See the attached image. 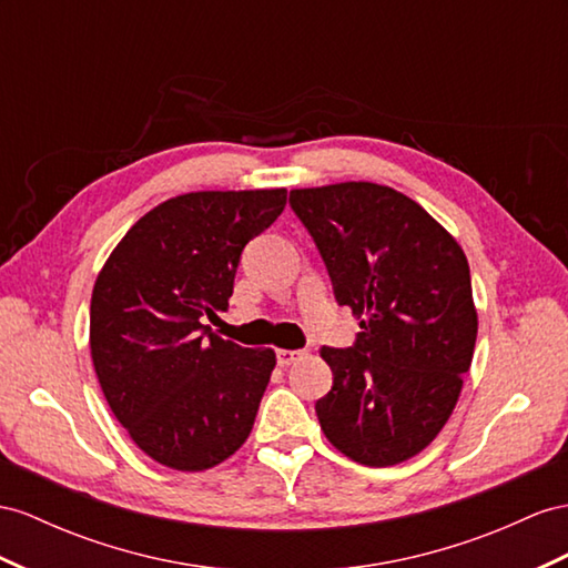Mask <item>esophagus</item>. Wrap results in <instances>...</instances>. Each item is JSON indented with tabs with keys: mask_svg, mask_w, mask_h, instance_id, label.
<instances>
[{
	"mask_svg": "<svg viewBox=\"0 0 568 568\" xmlns=\"http://www.w3.org/2000/svg\"><path fill=\"white\" fill-rule=\"evenodd\" d=\"M275 355H278L281 367H290V365H295L297 359L304 357V351H285V347H281V351H275Z\"/></svg>",
	"mask_w": 568,
	"mask_h": 568,
	"instance_id": "obj_1",
	"label": "esophagus"
}]
</instances>
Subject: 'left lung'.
Returning <instances> with one entry per match:
<instances>
[{
    "label": "left lung",
    "instance_id": "8db88e82",
    "mask_svg": "<svg viewBox=\"0 0 568 568\" xmlns=\"http://www.w3.org/2000/svg\"><path fill=\"white\" fill-rule=\"evenodd\" d=\"M336 300L359 318L355 347H322L333 388L318 425L343 456L388 468L425 450L454 413L477 341L460 244L417 201L374 182L293 189Z\"/></svg>",
    "mask_w": 568,
    "mask_h": 568
}]
</instances>
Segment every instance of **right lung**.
<instances>
[{
  "label": "right lung",
  "instance_id": "obj_1",
  "mask_svg": "<svg viewBox=\"0 0 568 568\" xmlns=\"http://www.w3.org/2000/svg\"><path fill=\"white\" fill-rule=\"evenodd\" d=\"M287 189L189 192L126 230L91 297V357L112 415L155 463L199 473L246 442L275 367L201 324L227 310L244 244Z\"/></svg>",
  "mask_w": 568,
  "mask_h": 568
}]
</instances>
